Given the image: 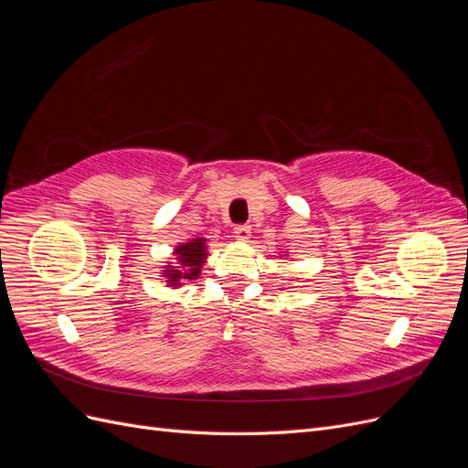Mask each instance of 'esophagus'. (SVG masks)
<instances>
[{"mask_svg":"<svg viewBox=\"0 0 468 468\" xmlns=\"http://www.w3.org/2000/svg\"><path fill=\"white\" fill-rule=\"evenodd\" d=\"M250 230H251V229H250L248 224H238L236 229H234V238L239 239V242H246V239H248L250 234H251Z\"/></svg>","mask_w":468,"mask_h":468,"instance_id":"34e87169","label":"esophagus"}]
</instances>
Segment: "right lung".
<instances>
[{
  "instance_id": "right-lung-1",
  "label": "right lung",
  "mask_w": 468,
  "mask_h": 468,
  "mask_svg": "<svg viewBox=\"0 0 468 468\" xmlns=\"http://www.w3.org/2000/svg\"><path fill=\"white\" fill-rule=\"evenodd\" d=\"M176 263L164 265V273L167 287H181L186 281H193L199 277L203 263L207 260V239L205 238H193L186 244H179L174 250Z\"/></svg>"
}]
</instances>
